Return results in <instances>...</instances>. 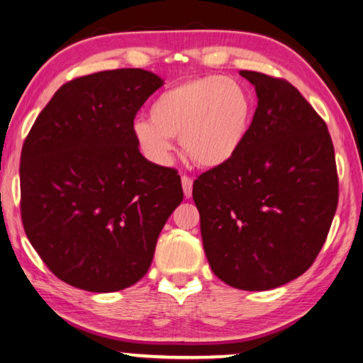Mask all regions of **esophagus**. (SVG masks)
I'll use <instances>...</instances> for the list:
<instances>
[{
    "mask_svg": "<svg viewBox=\"0 0 363 363\" xmlns=\"http://www.w3.org/2000/svg\"><path fill=\"white\" fill-rule=\"evenodd\" d=\"M181 182H182V189H184V195H186V199H190L192 196V189H194V181L192 177H189L184 174L181 177Z\"/></svg>",
    "mask_w": 363,
    "mask_h": 363,
    "instance_id": "1",
    "label": "esophagus"
}]
</instances>
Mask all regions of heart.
<instances>
[{"instance_id":"b5f03b06","label":"heart","mask_w":363,"mask_h":363,"mask_svg":"<svg viewBox=\"0 0 363 363\" xmlns=\"http://www.w3.org/2000/svg\"><path fill=\"white\" fill-rule=\"evenodd\" d=\"M253 120V99L243 86L219 75L187 79L163 91L150 107V120L134 121L133 134L144 155L168 164L171 138L196 164L218 168L240 150Z\"/></svg>"}]
</instances>
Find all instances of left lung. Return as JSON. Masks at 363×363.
<instances>
[{"instance_id":"8db88e82","label":"left lung","mask_w":363,"mask_h":363,"mask_svg":"<svg viewBox=\"0 0 363 363\" xmlns=\"http://www.w3.org/2000/svg\"><path fill=\"white\" fill-rule=\"evenodd\" d=\"M257 107L229 163L200 174L194 201L213 272L262 291L299 277L327 240L337 206L328 128L286 79L242 70Z\"/></svg>"}]
</instances>
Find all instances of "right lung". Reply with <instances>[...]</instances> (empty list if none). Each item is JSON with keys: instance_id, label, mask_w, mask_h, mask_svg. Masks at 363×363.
Listing matches in <instances>:
<instances>
[{"instance_id": "1", "label": "right lung", "mask_w": 363, "mask_h": 363, "mask_svg": "<svg viewBox=\"0 0 363 363\" xmlns=\"http://www.w3.org/2000/svg\"><path fill=\"white\" fill-rule=\"evenodd\" d=\"M163 86L143 69L72 79L41 110L22 147L21 214L32 247L65 284L118 291L149 270L181 177L139 152L138 110Z\"/></svg>"}]
</instances>
